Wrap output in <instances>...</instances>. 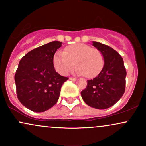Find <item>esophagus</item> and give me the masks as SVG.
<instances>
[{"instance_id":"34e87169","label":"esophagus","mask_w":146,"mask_h":146,"mask_svg":"<svg viewBox=\"0 0 146 146\" xmlns=\"http://www.w3.org/2000/svg\"><path fill=\"white\" fill-rule=\"evenodd\" d=\"M69 80H71V81L75 82V81H76L77 79H76V78H69Z\"/></svg>"}]
</instances>
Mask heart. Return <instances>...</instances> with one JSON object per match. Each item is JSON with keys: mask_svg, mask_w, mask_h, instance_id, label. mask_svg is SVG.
Returning a JSON list of instances; mask_svg holds the SVG:
<instances>
[{"mask_svg": "<svg viewBox=\"0 0 146 146\" xmlns=\"http://www.w3.org/2000/svg\"><path fill=\"white\" fill-rule=\"evenodd\" d=\"M53 63L56 71L61 75H66L77 65L78 74L93 78L102 71L104 60L100 50L79 43L66 46L64 52L56 51Z\"/></svg>", "mask_w": 146, "mask_h": 146, "instance_id": "obj_1", "label": "heart"}]
</instances>
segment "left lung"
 Returning a JSON list of instances; mask_svg holds the SVG:
<instances>
[{
  "label": "left lung",
  "mask_w": 146,
  "mask_h": 146,
  "mask_svg": "<svg viewBox=\"0 0 146 146\" xmlns=\"http://www.w3.org/2000/svg\"><path fill=\"white\" fill-rule=\"evenodd\" d=\"M93 45L101 51L104 65L98 76L87 81L81 95L89 106L106 109L117 103L124 93L126 71L123 58L113 48L98 42H93Z\"/></svg>",
  "instance_id": "1"
}]
</instances>
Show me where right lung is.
<instances>
[{"label":"right lung","mask_w":146,"mask_h":146,"mask_svg":"<svg viewBox=\"0 0 146 146\" xmlns=\"http://www.w3.org/2000/svg\"><path fill=\"white\" fill-rule=\"evenodd\" d=\"M62 44L53 41L37 47L19 62L14 76L16 94L22 104L31 111L41 113L53 107L68 79L58 74L53 63V56Z\"/></svg>","instance_id":"right-lung-1"}]
</instances>
